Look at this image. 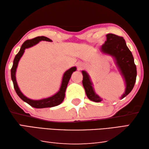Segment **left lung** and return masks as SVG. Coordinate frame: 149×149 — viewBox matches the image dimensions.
Listing matches in <instances>:
<instances>
[{"label": "left lung", "instance_id": "8db88e82", "mask_svg": "<svg viewBox=\"0 0 149 149\" xmlns=\"http://www.w3.org/2000/svg\"><path fill=\"white\" fill-rule=\"evenodd\" d=\"M100 51L103 54L111 56L114 60L125 85L124 93L120 97V100L123 99L132 91L136 81L137 70L132 53L127 47L123 38L113 34L106 35V41L100 46ZM81 72L83 76V85L88 98L95 102H102L103 98L96 93L90 75L85 70H82Z\"/></svg>", "mask_w": 149, "mask_h": 149}]
</instances>
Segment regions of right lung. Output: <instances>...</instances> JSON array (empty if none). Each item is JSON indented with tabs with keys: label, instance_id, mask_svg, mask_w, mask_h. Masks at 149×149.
Instances as JSON below:
<instances>
[{
	"label": "right lung",
	"instance_id": "add662e5",
	"mask_svg": "<svg viewBox=\"0 0 149 149\" xmlns=\"http://www.w3.org/2000/svg\"><path fill=\"white\" fill-rule=\"evenodd\" d=\"M41 41H47V42H52V40H50L48 38L45 36H38L34 38V39L26 40L23 43V44L21 46L19 53L15 55L14 60L13 62V66L12 69H11V77L13 83V86H14L15 91L17 93L19 97L23 100L25 102L27 103L31 106L34 108H38V109H42V108H46V107H52L56 106L61 104L63 102L64 97H65V92L67 87L68 83L70 79V77L72 76L73 72H75L77 70V68L75 66L70 68V69L67 70L64 73L63 78H62L61 85L60 88L58 92L47 98L40 99V100H33L31 99L26 97L24 94L21 91L19 87L17 85V81H16V71H17V66L21 58L22 57L23 55L25 52L26 49L31 47L34 45L38 44Z\"/></svg>",
	"mask_w": 149,
	"mask_h": 149
}]
</instances>
